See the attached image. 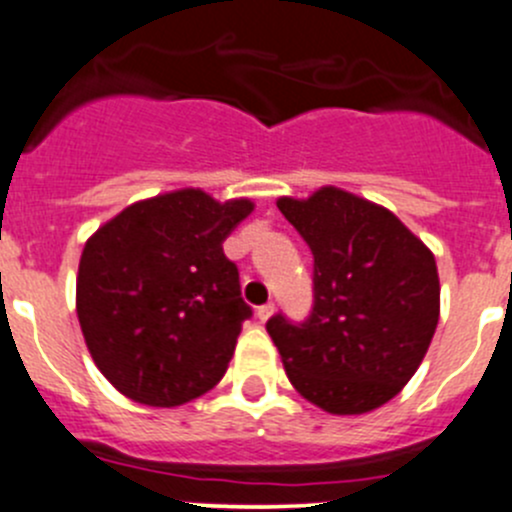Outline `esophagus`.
I'll return each mask as SVG.
<instances>
[{
    "label": "esophagus",
    "instance_id": "esophagus-1",
    "mask_svg": "<svg viewBox=\"0 0 512 512\" xmlns=\"http://www.w3.org/2000/svg\"><path fill=\"white\" fill-rule=\"evenodd\" d=\"M256 316H258V321L266 323L268 318L273 316V303H263V306H258L256 308Z\"/></svg>",
    "mask_w": 512,
    "mask_h": 512
}]
</instances>
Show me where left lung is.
Masks as SVG:
<instances>
[{"label":"left lung","instance_id":"left-lung-1","mask_svg":"<svg viewBox=\"0 0 512 512\" xmlns=\"http://www.w3.org/2000/svg\"><path fill=\"white\" fill-rule=\"evenodd\" d=\"M278 211L313 254V311L266 323L291 386L333 416L376 411L426 358L440 316L433 251L386 206L338 186Z\"/></svg>","mask_w":512,"mask_h":512}]
</instances>
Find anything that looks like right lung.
Here are the masks:
<instances>
[{
    "label": "right lung",
    "instance_id": "1",
    "mask_svg": "<svg viewBox=\"0 0 512 512\" xmlns=\"http://www.w3.org/2000/svg\"><path fill=\"white\" fill-rule=\"evenodd\" d=\"M251 211V199L176 189L134 201L86 239L79 326L121 396L174 408L224 378L251 308L221 244Z\"/></svg>",
    "mask_w": 512,
    "mask_h": 512
}]
</instances>
